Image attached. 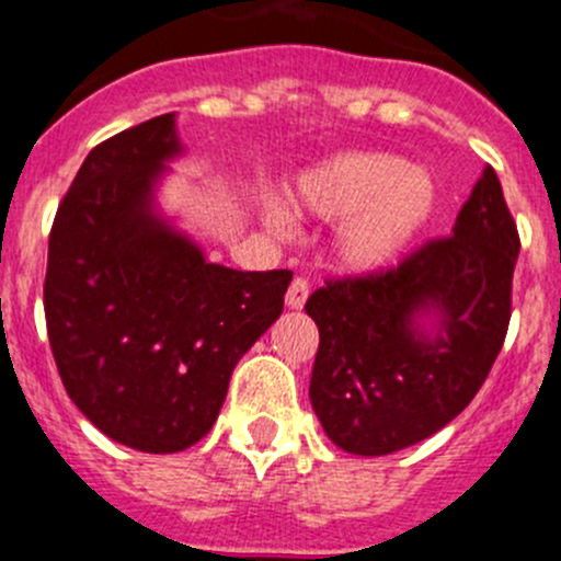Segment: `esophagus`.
<instances>
[{"label":"esophagus","instance_id":"1","mask_svg":"<svg viewBox=\"0 0 561 561\" xmlns=\"http://www.w3.org/2000/svg\"><path fill=\"white\" fill-rule=\"evenodd\" d=\"M308 291H310V283L305 280V278H294L291 280V286H288V291H286V305L288 308H294V310H299L305 305V299H308Z\"/></svg>","mask_w":561,"mask_h":561}]
</instances>
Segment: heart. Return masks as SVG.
Masks as SVG:
<instances>
[{
    "instance_id": "heart-1",
    "label": "heart",
    "mask_w": 561,
    "mask_h": 561,
    "mask_svg": "<svg viewBox=\"0 0 561 561\" xmlns=\"http://www.w3.org/2000/svg\"><path fill=\"white\" fill-rule=\"evenodd\" d=\"M439 202L434 176L381 152H343L299 174L294 207L316 218L343 219L337 256L352 270H379L401 256L431 224ZM270 226L286 220L270 215Z\"/></svg>"
}]
</instances>
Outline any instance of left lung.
Masks as SVG:
<instances>
[{"instance_id":"1","label":"left lung","mask_w":561,"mask_h":561,"mask_svg":"<svg viewBox=\"0 0 561 561\" xmlns=\"http://www.w3.org/2000/svg\"><path fill=\"white\" fill-rule=\"evenodd\" d=\"M520 240L491 165L450 237L398 267L330 278L305 302L319 327L310 403L354 456H390L458 417L491 374L513 310ZM423 314L434 318L420 325Z\"/></svg>"}]
</instances>
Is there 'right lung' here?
<instances>
[{"label":"right lung","mask_w":561,"mask_h":561,"mask_svg":"<svg viewBox=\"0 0 561 561\" xmlns=\"http://www.w3.org/2000/svg\"><path fill=\"white\" fill-rule=\"evenodd\" d=\"M174 114L87 154L48 237V341L70 401L108 439L180 453L209 434L242 354L283 310L291 273L204 259L152 213L180 154Z\"/></svg>","instance_id":"obj_1"}]
</instances>
